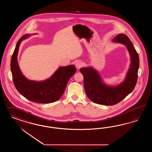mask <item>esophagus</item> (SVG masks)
<instances>
[{"instance_id": "esophagus-1", "label": "esophagus", "mask_w": 152, "mask_h": 152, "mask_svg": "<svg viewBox=\"0 0 152 152\" xmlns=\"http://www.w3.org/2000/svg\"><path fill=\"white\" fill-rule=\"evenodd\" d=\"M83 62H81V61H77L76 62V64H75V66H76V67L77 68V69H80V68H81L82 67H83Z\"/></svg>"}]
</instances>
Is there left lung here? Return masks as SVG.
Returning <instances> with one entry per match:
<instances>
[{
    "label": "left lung",
    "instance_id": "obj_1",
    "mask_svg": "<svg viewBox=\"0 0 152 152\" xmlns=\"http://www.w3.org/2000/svg\"><path fill=\"white\" fill-rule=\"evenodd\" d=\"M113 42L126 46L130 56V64L124 80L116 86L108 85L104 82L100 75L94 67L80 69L83 76V84L88 97L100 105H113L123 100L133 91L138 79L139 58L132 42L124 34H119Z\"/></svg>",
    "mask_w": 152,
    "mask_h": 152
}]
</instances>
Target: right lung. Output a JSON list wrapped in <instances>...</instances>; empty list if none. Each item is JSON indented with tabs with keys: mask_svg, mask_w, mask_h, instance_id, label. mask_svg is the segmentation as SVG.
Segmentation results:
<instances>
[{
	"mask_svg": "<svg viewBox=\"0 0 152 152\" xmlns=\"http://www.w3.org/2000/svg\"><path fill=\"white\" fill-rule=\"evenodd\" d=\"M31 36L25 34L19 39L12 56L10 67L14 86L22 96L30 101L42 104L55 102L63 95L69 78L76 73V67L73 64L61 66L51 77L41 81L28 80L20 69L17 56L21 42Z\"/></svg>",
	"mask_w": 152,
	"mask_h": 152,
	"instance_id": "right-lung-1",
	"label": "right lung"
}]
</instances>
